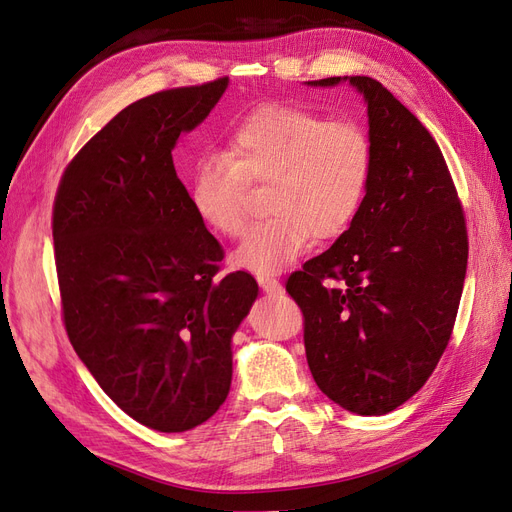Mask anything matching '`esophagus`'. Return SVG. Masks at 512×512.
I'll use <instances>...</instances> for the list:
<instances>
[{
    "mask_svg": "<svg viewBox=\"0 0 512 512\" xmlns=\"http://www.w3.org/2000/svg\"><path fill=\"white\" fill-rule=\"evenodd\" d=\"M257 283L266 293H280V291H283V285H280V280L274 278V276H261L259 274L257 276Z\"/></svg>",
    "mask_w": 512,
    "mask_h": 512,
    "instance_id": "34e87169",
    "label": "esophagus"
}]
</instances>
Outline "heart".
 <instances>
[{
    "label": "heart",
    "mask_w": 512,
    "mask_h": 512,
    "mask_svg": "<svg viewBox=\"0 0 512 512\" xmlns=\"http://www.w3.org/2000/svg\"><path fill=\"white\" fill-rule=\"evenodd\" d=\"M374 166L368 131L351 119L268 104L229 131L227 151H208L191 168V206L223 238L249 225L251 183H272L268 210L236 249V268L274 274L298 259L312 238H334L366 200Z\"/></svg>",
    "instance_id": "obj_1"
}]
</instances>
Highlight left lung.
<instances>
[{"mask_svg": "<svg viewBox=\"0 0 512 512\" xmlns=\"http://www.w3.org/2000/svg\"><path fill=\"white\" fill-rule=\"evenodd\" d=\"M364 97L374 166L355 221L287 278L304 312L312 378L355 415L412 398L444 353L468 266L464 210L436 140L374 78L334 76Z\"/></svg>", "mask_w": 512, "mask_h": 512, "instance_id": "8db88e82", "label": "left lung"}]
</instances>
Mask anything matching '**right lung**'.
Listing matches in <instances>:
<instances>
[{
    "mask_svg": "<svg viewBox=\"0 0 512 512\" xmlns=\"http://www.w3.org/2000/svg\"><path fill=\"white\" fill-rule=\"evenodd\" d=\"M229 78L129 104L65 170L53 240L63 321L82 364L157 432L208 421L232 385V338L257 300L246 272L217 278L223 249L197 219L172 151Z\"/></svg>",
    "mask_w": 512,
    "mask_h": 512,
    "instance_id": "add662e5",
    "label": "right lung"
}]
</instances>
